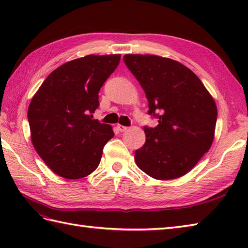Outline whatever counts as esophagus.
<instances>
[{
    "instance_id": "34e87169",
    "label": "esophagus",
    "mask_w": 248,
    "mask_h": 248,
    "mask_svg": "<svg viewBox=\"0 0 248 248\" xmlns=\"http://www.w3.org/2000/svg\"><path fill=\"white\" fill-rule=\"evenodd\" d=\"M117 129L120 131V132H124L125 130H128V127L125 125H121V124H117Z\"/></svg>"
}]
</instances>
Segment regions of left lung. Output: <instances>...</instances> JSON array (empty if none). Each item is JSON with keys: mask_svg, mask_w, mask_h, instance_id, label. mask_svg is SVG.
Segmentation results:
<instances>
[{"mask_svg": "<svg viewBox=\"0 0 248 248\" xmlns=\"http://www.w3.org/2000/svg\"><path fill=\"white\" fill-rule=\"evenodd\" d=\"M124 62L144 89L148 114L146 143L135 151L147 175L170 180L186 175L212 145L217 108L202 82L179 62L156 55L125 54Z\"/></svg>", "mask_w": 248, "mask_h": 248, "instance_id": "left-lung-1", "label": "left lung"}]
</instances>
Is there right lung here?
Listing matches in <instances>:
<instances>
[{
	"label": "right lung",
	"instance_id": "1",
	"mask_svg": "<svg viewBox=\"0 0 248 248\" xmlns=\"http://www.w3.org/2000/svg\"><path fill=\"white\" fill-rule=\"evenodd\" d=\"M119 54L87 55L62 65L46 78L28 110L37 154L66 179L86 177L98 167L112 127L93 119L99 91L117 68Z\"/></svg>",
	"mask_w": 248,
	"mask_h": 248
}]
</instances>
